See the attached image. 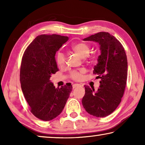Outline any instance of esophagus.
<instances>
[{"mask_svg":"<svg viewBox=\"0 0 145 145\" xmlns=\"http://www.w3.org/2000/svg\"><path fill=\"white\" fill-rule=\"evenodd\" d=\"M78 86H80L79 84H74L73 85V89H74V88H76L78 87Z\"/></svg>","mask_w":145,"mask_h":145,"instance_id":"34e87169","label":"esophagus"}]
</instances>
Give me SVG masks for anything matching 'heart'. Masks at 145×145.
Segmentation results:
<instances>
[{"label": "heart", "instance_id": "heart-1", "mask_svg": "<svg viewBox=\"0 0 145 145\" xmlns=\"http://www.w3.org/2000/svg\"><path fill=\"white\" fill-rule=\"evenodd\" d=\"M72 50L73 53L76 54L80 57L84 58L86 59L89 58V54L90 52L91 48L88 44L84 42H79L75 43L72 46ZM56 62L60 67H63L66 63V57L62 52H59L56 56ZM85 72L84 69H80L79 70H73L70 73V77L72 80L78 81L81 80L82 75Z\"/></svg>", "mask_w": 145, "mask_h": 145}]
</instances>
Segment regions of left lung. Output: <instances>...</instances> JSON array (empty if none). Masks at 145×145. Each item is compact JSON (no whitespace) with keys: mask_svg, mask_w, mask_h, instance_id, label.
Segmentation results:
<instances>
[{"mask_svg":"<svg viewBox=\"0 0 145 145\" xmlns=\"http://www.w3.org/2000/svg\"><path fill=\"white\" fill-rule=\"evenodd\" d=\"M84 41H93L100 45L101 54L95 66L93 74L100 78V88L94 93L84 86L83 107L88 113L96 117H105L115 111L121 101L127 78L125 51L117 39L106 32L91 35Z\"/></svg>","mask_w":145,"mask_h":145,"instance_id":"left-lung-1","label":"left lung"}]
</instances>
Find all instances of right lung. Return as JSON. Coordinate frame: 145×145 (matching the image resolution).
<instances>
[{"instance_id": "add662e5", "label": "right lung", "mask_w": 145, "mask_h": 145, "mask_svg": "<svg viewBox=\"0 0 145 145\" xmlns=\"http://www.w3.org/2000/svg\"><path fill=\"white\" fill-rule=\"evenodd\" d=\"M68 39L57 34H41L27 47L22 59V90L31 112L43 121L61 114L72 91L71 84L56 88L50 80L51 75L59 70L56 53Z\"/></svg>"}]
</instances>
